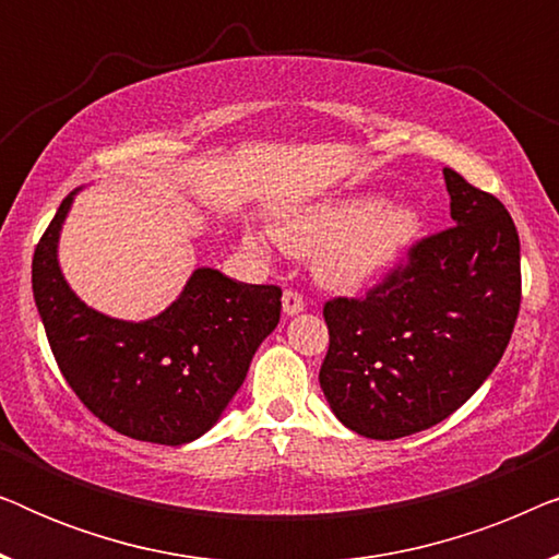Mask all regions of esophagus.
I'll return each mask as SVG.
<instances>
[{
	"label": "esophagus",
	"mask_w": 559,
	"mask_h": 559,
	"mask_svg": "<svg viewBox=\"0 0 559 559\" xmlns=\"http://www.w3.org/2000/svg\"><path fill=\"white\" fill-rule=\"evenodd\" d=\"M282 310L287 312V316H295V312H302L305 310V297L302 293H297V289H285L282 293Z\"/></svg>",
	"instance_id": "obj_1"
}]
</instances>
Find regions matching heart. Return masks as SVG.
I'll list each match as a JSON object with an SVG mask.
<instances>
[{
  "label": "heart",
  "mask_w": 559,
  "mask_h": 559,
  "mask_svg": "<svg viewBox=\"0 0 559 559\" xmlns=\"http://www.w3.org/2000/svg\"><path fill=\"white\" fill-rule=\"evenodd\" d=\"M415 231L417 216L407 205L346 198L285 218L274 228V239L287 254L316 259L323 285L358 289L392 266ZM249 247L266 251L259 236H249Z\"/></svg>",
  "instance_id": "b5f03b06"
}]
</instances>
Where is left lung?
<instances>
[{
  "instance_id": "8db88e82",
  "label": "left lung",
  "mask_w": 559,
  "mask_h": 559,
  "mask_svg": "<svg viewBox=\"0 0 559 559\" xmlns=\"http://www.w3.org/2000/svg\"><path fill=\"white\" fill-rule=\"evenodd\" d=\"M453 226L423 236L364 297L323 305L320 386L348 430L396 440L442 423L501 361L522 305L519 234L499 198L445 167Z\"/></svg>"
}]
</instances>
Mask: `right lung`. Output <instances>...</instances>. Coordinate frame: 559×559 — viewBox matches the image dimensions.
<instances>
[{
    "mask_svg": "<svg viewBox=\"0 0 559 559\" xmlns=\"http://www.w3.org/2000/svg\"><path fill=\"white\" fill-rule=\"evenodd\" d=\"M68 195L33 254V295L50 350L91 415L127 438L182 445L211 430L280 323L277 285L195 270L182 295L144 323L106 318L66 285L58 234Z\"/></svg>",
    "mask_w": 559,
    "mask_h": 559,
    "instance_id": "add662e5",
    "label": "right lung"
}]
</instances>
